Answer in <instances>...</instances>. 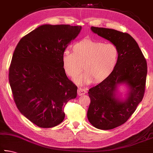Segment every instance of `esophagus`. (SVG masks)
I'll list each match as a JSON object with an SVG mask.
<instances>
[{"instance_id":"1","label":"esophagus","mask_w":153,"mask_h":153,"mask_svg":"<svg viewBox=\"0 0 153 153\" xmlns=\"http://www.w3.org/2000/svg\"><path fill=\"white\" fill-rule=\"evenodd\" d=\"M85 93H86V90L84 88H79L78 90H77V94H78V96L84 95V94H85Z\"/></svg>"}]
</instances>
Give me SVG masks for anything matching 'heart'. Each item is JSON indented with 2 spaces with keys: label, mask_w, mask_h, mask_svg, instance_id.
Returning <instances> with one entry per match:
<instances>
[{
  "label": "heart",
  "mask_w": 153,
  "mask_h": 153,
  "mask_svg": "<svg viewBox=\"0 0 153 153\" xmlns=\"http://www.w3.org/2000/svg\"><path fill=\"white\" fill-rule=\"evenodd\" d=\"M118 50L112 43L84 39L76 43L72 53L62 55V67L71 78L78 76L83 68L84 73L76 80L82 84H88L93 80L103 81L112 74L118 61Z\"/></svg>",
  "instance_id": "b5f03b06"
}]
</instances>
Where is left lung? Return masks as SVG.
Returning a JSON list of instances; mask_svg holds the SVG:
<instances>
[{
    "label": "left lung",
    "mask_w": 153,
    "mask_h": 153,
    "mask_svg": "<svg viewBox=\"0 0 153 153\" xmlns=\"http://www.w3.org/2000/svg\"><path fill=\"white\" fill-rule=\"evenodd\" d=\"M91 30L118 50V61L112 74L88 92L91 100L87 113L89 122L96 128L110 130L126 123L142 101L146 61L137 41L128 33L102 27H91ZM120 85L127 88L124 99L119 95Z\"/></svg>",
    "instance_id": "left-lung-1"
}]
</instances>
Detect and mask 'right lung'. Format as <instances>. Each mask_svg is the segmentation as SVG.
<instances>
[{
	"instance_id": "add662e5",
	"label": "right lung",
	"mask_w": 153,
	"mask_h": 153,
	"mask_svg": "<svg viewBox=\"0 0 153 153\" xmlns=\"http://www.w3.org/2000/svg\"><path fill=\"white\" fill-rule=\"evenodd\" d=\"M81 26L43 25L19 41L13 53L9 79L16 107L41 128L64 120L65 104L77 96V86L62 67L65 48Z\"/></svg>"
}]
</instances>
